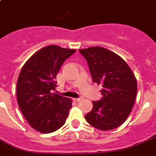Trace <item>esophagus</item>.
Returning a JSON list of instances; mask_svg holds the SVG:
<instances>
[{
	"label": "esophagus",
	"instance_id": "obj_1",
	"mask_svg": "<svg viewBox=\"0 0 156 156\" xmlns=\"http://www.w3.org/2000/svg\"><path fill=\"white\" fill-rule=\"evenodd\" d=\"M82 100V97H80V98H74V99H73V101H76V102H79V101H81Z\"/></svg>",
	"mask_w": 156,
	"mask_h": 156
}]
</instances>
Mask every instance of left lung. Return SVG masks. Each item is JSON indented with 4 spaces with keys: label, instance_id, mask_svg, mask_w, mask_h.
<instances>
[{
    "label": "left lung",
    "instance_id": "obj_1",
    "mask_svg": "<svg viewBox=\"0 0 156 156\" xmlns=\"http://www.w3.org/2000/svg\"><path fill=\"white\" fill-rule=\"evenodd\" d=\"M87 60L93 82L101 85L102 99L93 101L85 119L89 124L107 131L120 126L129 115L137 93L136 77L118 54L96 46L78 50Z\"/></svg>",
    "mask_w": 156,
    "mask_h": 156
}]
</instances>
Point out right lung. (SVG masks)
<instances>
[{
	"label": "right lung",
	"instance_id": "right-lung-1",
	"mask_svg": "<svg viewBox=\"0 0 156 156\" xmlns=\"http://www.w3.org/2000/svg\"><path fill=\"white\" fill-rule=\"evenodd\" d=\"M76 52L58 45L45 46L30 57L16 84L17 102L27 122L42 133L64 125L72 100L55 93V79L63 62Z\"/></svg>",
	"mask_w": 156,
	"mask_h": 156
}]
</instances>
